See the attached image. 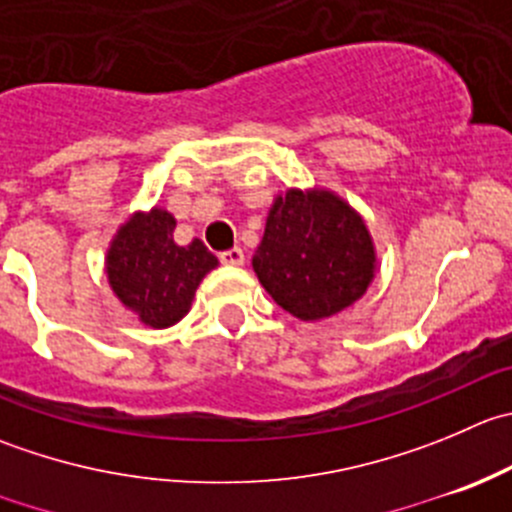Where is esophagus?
<instances>
[{
  "label": "esophagus",
  "instance_id": "esophagus-1",
  "mask_svg": "<svg viewBox=\"0 0 512 512\" xmlns=\"http://www.w3.org/2000/svg\"><path fill=\"white\" fill-rule=\"evenodd\" d=\"M220 262L222 265H242L245 262V252L240 250V247H232V250H225L220 252Z\"/></svg>",
  "mask_w": 512,
  "mask_h": 512
}]
</instances>
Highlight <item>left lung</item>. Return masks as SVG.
Returning <instances> with one entry per match:
<instances>
[{"label": "left lung", "instance_id": "8db88e82", "mask_svg": "<svg viewBox=\"0 0 512 512\" xmlns=\"http://www.w3.org/2000/svg\"><path fill=\"white\" fill-rule=\"evenodd\" d=\"M252 270L272 300L300 320L337 315L375 277L365 220L330 190H287L267 215Z\"/></svg>", "mask_w": 512, "mask_h": 512}]
</instances>
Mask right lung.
<instances>
[{
    "mask_svg": "<svg viewBox=\"0 0 512 512\" xmlns=\"http://www.w3.org/2000/svg\"><path fill=\"white\" fill-rule=\"evenodd\" d=\"M175 225V217L162 207L135 212L117 230L104 262L117 300L155 330L175 325L190 312L202 277L217 267V257L202 240L177 245Z\"/></svg>",
    "mask_w": 512,
    "mask_h": 512,
    "instance_id": "obj_1",
    "label": "right lung"
}]
</instances>
